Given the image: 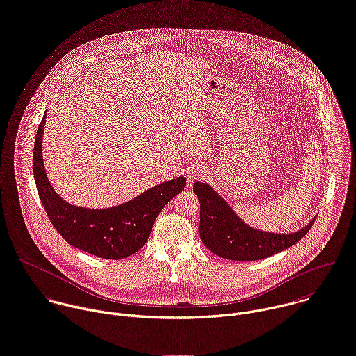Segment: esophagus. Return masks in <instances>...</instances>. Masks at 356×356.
<instances>
[{
    "mask_svg": "<svg viewBox=\"0 0 356 356\" xmlns=\"http://www.w3.org/2000/svg\"><path fill=\"white\" fill-rule=\"evenodd\" d=\"M204 175H205V169L200 165H194L187 173V180H188V183H193V181L204 177Z\"/></svg>",
    "mask_w": 356,
    "mask_h": 356,
    "instance_id": "esophagus-1",
    "label": "esophagus"
}]
</instances>
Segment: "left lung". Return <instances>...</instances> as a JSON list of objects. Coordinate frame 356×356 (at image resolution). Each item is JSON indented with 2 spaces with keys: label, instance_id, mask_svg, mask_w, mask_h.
<instances>
[{
  "label": "left lung",
  "instance_id": "obj_1",
  "mask_svg": "<svg viewBox=\"0 0 356 356\" xmlns=\"http://www.w3.org/2000/svg\"><path fill=\"white\" fill-rule=\"evenodd\" d=\"M193 190L200 201L201 241L213 254L227 260L254 261L274 256L298 243L316 219L292 233L260 230L248 225L208 183L195 181Z\"/></svg>",
  "mask_w": 356,
  "mask_h": 356
}]
</instances>
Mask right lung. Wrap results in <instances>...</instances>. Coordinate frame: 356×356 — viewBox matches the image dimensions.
<instances>
[{
    "label": "right lung",
    "instance_id": "add662e5",
    "mask_svg": "<svg viewBox=\"0 0 356 356\" xmlns=\"http://www.w3.org/2000/svg\"><path fill=\"white\" fill-rule=\"evenodd\" d=\"M46 113L39 124L33 149V176L49 219L74 248L100 259L123 260L137 253L148 241L154 222L163 207L186 187V177L148 188L136 198L110 208L93 209L68 204L53 188L46 175L42 141Z\"/></svg>",
    "mask_w": 356,
    "mask_h": 356
}]
</instances>
